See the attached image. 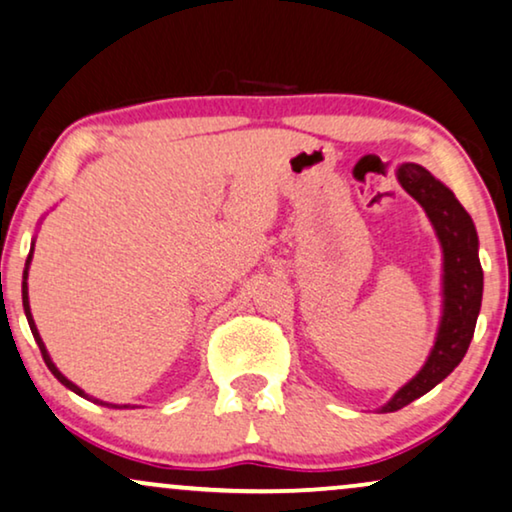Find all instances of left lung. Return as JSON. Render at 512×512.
Listing matches in <instances>:
<instances>
[{
	"instance_id": "1",
	"label": "left lung",
	"mask_w": 512,
	"mask_h": 512,
	"mask_svg": "<svg viewBox=\"0 0 512 512\" xmlns=\"http://www.w3.org/2000/svg\"><path fill=\"white\" fill-rule=\"evenodd\" d=\"M398 180L405 192L414 196L424 206L428 220L438 231L442 255V295H445V309L435 346L428 356L426 365L405 384L381 412L403 410L412 400L438 386L456 365L466 356L470 339H473L475 323L482 304V267L478 257V231L466 213V208L456 201V196L435 180L426 168L417 163H403L398 168Z\"/></svg>"
}]
</instances>
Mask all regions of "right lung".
<instances>
[{
	"mask_svg": "<svg viewBox=\"0 0 512 512\" xmlns=\"http://www.w3.org/2000/svg\"><path fill=\"white\" fill-rule=\"evenodd\" d=\"M30 260H32V255H27V264H30ZM23 278H27V269H25V274H23ZM23 306H25V316H27V323H30V330H32V335H34V342H37V346H39V351H42V358H44V363H46V367H49V370L53 372V377H56L60 384L63 386H67L70 388V391H74L77 395H81V398H88V395L81 391L79 386H74L70 379L67 377H63V374H60V370L56 365L51 363V358H49V353H46V346H44V342H42V337H39V332H37V325H34V320H32V313H30V302H27V283L23 281ZM93 400V398H91ZM95 403H98V400H95ZM100 405H105V407H119V405H112V403H100Z\"/></svg>",
	"mask_w": 512,
	"mask_h": 512,
	"instance_id": "1",
	"label": "right lung"
}]
</instances>
